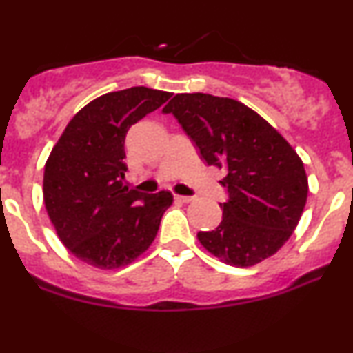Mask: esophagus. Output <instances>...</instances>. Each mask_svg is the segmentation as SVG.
<instances>
[{
    "instance_id": "obj_1",
    "label": "esophagus",
    "mask_w": 353,
    "mask_h": 353,
    "mask_svg": "<svg viewBox=\"0 0 353 353\" xmlns=\"http://www.w3.org/2000/svg\"><path fill=\"white\" fill-rule=\"evenodd\" d=\"M177 202H184V204H189L190 201H192V197H188V196H176L174 197Z\"/></svg>"
}]
</instances>
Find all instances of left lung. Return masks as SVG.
Instances as JSON below:
<instances>
[{
	"label": "left lung",
	"mask_w": 353,
	"mask_h": 353,
	"mask_svg": "<svg viewBox=\"0 0 353 353\" xmlns=\"http://www.w3.org/2000/svg\"><path fill=\"white\" fill-rule=\"evenodd\" d=\"M209 165L224 169L222 221L197 239L224 264L252 267L292 236L309 194L302 159L262 116L230 98L184 92L165 104Z\"/></svg>",
	"instance_id": "obj_1"
}]
</instances>
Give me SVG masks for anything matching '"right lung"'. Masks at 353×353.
I'll return each instance as SVG.
<instances>
[{
  "mask_svg": "<svg viewBox=\"0 0 353 353\" xmlns=\"http://www.w3.org/2000/svg\"><path fill=\"white\" fill-rule=\"evenodd\" d=\"M171 92L144 86L108 92L68 123L44 165L43 197L59 241L96 269H119L143 255L159 230L172 194L124 185L129 128Z\"/></svg>",
  "mask_w": 353,
  "mask_h": 353,
  "instance_id": "add662e5",
  "label": "right lung"
}]
</instances>
